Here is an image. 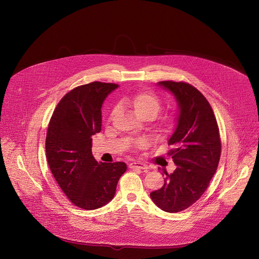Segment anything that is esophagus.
<instances>
[{
    "mask_svg": "<svg viewBox=\"0 0 259 259\" xmlns=\"http://www.w3.org/2000/svg\"><path fill=\"white\" fill-rule=\"evenodd\" d=\"M130 168L131 169H142V170H145V169H148V166L144 163H141V162H133L130 164Z\"/></svg>",
    "mask_w": 259,
    "mask_h": 259,
    "instance_id": "34e87169",
    "label": "esophagus"
}]
</instances>
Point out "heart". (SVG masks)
Listing matches in <instances>:
<instances>
[{
    "label": "heart",
    "instance_id": "1",
    "mask_svg": "<svg viewBox=\"0 0 259 259\" xmlns=\"http://www.w3.org/2000/svg\"><path fill=\"white\" fill-rule=\"evenodd\" d=\"M130 103L135 108L139 116L141 115H150L153 118L158 114L162 107V101L156 94L148 91H142L137 93L131 100ZM114 112V111H113ZM112 112V113H113ZM170 118H166L165 122H170ZM139 146H143V143H140Z\"/></svg>",
    "mask_w": 259,
    "mask_h": 259
}]
</instances>
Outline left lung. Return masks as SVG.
<instances>
[{"label": "left lung", "mask_w": 259, "mask_h": 259, "mask_svg": "<svg viewBox=\"0 0 259 259\" xmlns=\"http://www.w3.org/2000/svg\"><path fill=\"white\" fill-rule=\"evenodd\" d=\"M178 104L176 127L169 145V155L177 166L166 172L164 186L151 193L153 202L162 210L176 213L193 205L206 191L216 172L221 142L216 117L205 96L186 82L160 81Z\"/></svg>", "instance_id": "obj_1"}]
</instances>
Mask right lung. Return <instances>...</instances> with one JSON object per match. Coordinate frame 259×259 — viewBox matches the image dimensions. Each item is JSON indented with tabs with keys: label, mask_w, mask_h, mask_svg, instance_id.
<instances>
[{
	"label": "right lung",
	"mask_w": 259,
	"mask_h": 259,
	"mask_svg": "<svg viewBox=\"0 0 259 259\" xmlns=\"http://www.w3.org/2000/svg\"><path fill=\"white\" fill-rule=\"evenodd\" d=\"M118 87L91 82L65 94L57 104L46 136V158L59 187L77 207L94 210L106 205L126 171L122 162H97L91 137L101 131V107Z\"/></svg>",
	"instance_id": "right-lung-1"
}]
</instances>
